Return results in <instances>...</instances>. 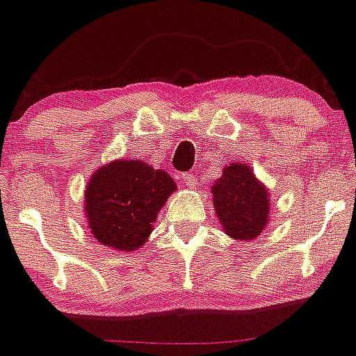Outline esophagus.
I'll list each match as a JSON object with an SVG mask.
<instances>
[{
    "mask_svg": "<svg viewBox=\"0 0 356 356\" xmlns=\"http://www.w3.org/2000/svg\"><path fill=\"white\" fill-rule=\"evenodd\" d=\"M181 184L187 185L188 188H194L195 185H197V178H195V175H192V172H184V175L180 176Z\"/></svg>",
    "mask_w": 356,
    "mask_h": 356,
    "instance_id": "34e87169",
    "label": "esophagus"
}]
</instances>
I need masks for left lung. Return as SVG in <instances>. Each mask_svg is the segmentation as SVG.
Instances as JSON below:
<instances>
[{
  "label": "left lung",
  "mask_w": 356,
  "mask_h": 356,
  "mask_svg": "<svg viewBox=\"0 0 356 356\" xmlns=\"http://www.w3.org/2000/svg\"><path fill=\"white\" fill-rule=\"evenodd\" d=\"M213 208L222 231L236 241H253L269 225V188L255 176L252 165L229 162L211 185Z\"/></svg>",
  "instance_id": "obj_1"
}]
</instances>
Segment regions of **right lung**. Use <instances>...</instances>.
Wrapping results in <instances>:
<instances>
[{
	"mask_svg": "<svg viewBox=\"0 0 356 356\" xmlns=\"http://www.w3.org/2000/svg\"><path fill=\"white\" fill-rule=\"evenodd\" d=\"M176 191L168 172L140 159L108 162L92 172L86 187L87 227L99 245L136 252L148 241L159 211Z\"/></svg>",
	"mask_w": 356,
	"mask_h": 356,
	"instance_id": "add662e5",
	"label": "right lung"
}]
</instances>
